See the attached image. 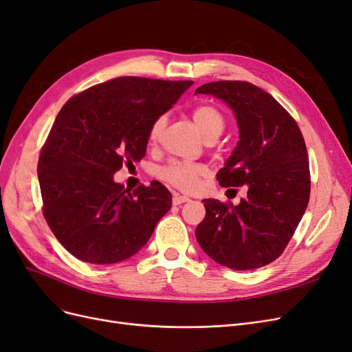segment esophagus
Segmentation results:
<instances>
[{
  "label": "esophagus",
  "instance_id": "obj_1",
  "mask_svg": "<svg viewBox=\"0 0 352 352\" xmlns=\"http://www.w3.org/2000/svg\"><path fill=\"white\" fill-rule=\"evenodd\" d=\"M190 198L186 195H179V194H173V206H180L184 204V202H188Z\"/></svg>",
  "mask_w": 352,
  "mask_h": 352
}]
</instances>
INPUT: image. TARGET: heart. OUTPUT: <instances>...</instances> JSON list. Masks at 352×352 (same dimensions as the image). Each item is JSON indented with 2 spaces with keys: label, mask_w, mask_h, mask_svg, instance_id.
Here are the masks:
<instances>
[{
  "label": "heart",
  "mask_w": 352,
  "mask_h": 352,
  "mask_svg": "<svg viewBox=\"0 0 352 352\" xmlns=\"http://www.w3.org/2000/svg\"><path fill=\"white\" fill-rule=\"evenodd\" d=\"M192 119L198 129L206 138L220 135V132L225 127V117H223L221 111L211 104H201L192 111ZM166 124V117L158 116L153 122L150 132H148V140L151 142H155L160 135H162ZM206 173V168L201 164L195 163H182L175 162L170 163L158 170V176L162 177L170 185H173L179 189L190 190L197 186L198 179Z\"/></svg>",
  "instance_id": "obj_1"
}]
</instances>
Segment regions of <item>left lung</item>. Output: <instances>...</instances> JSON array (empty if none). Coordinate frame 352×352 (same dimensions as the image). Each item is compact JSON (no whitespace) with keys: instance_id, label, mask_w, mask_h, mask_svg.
Masks as SVG:
<instances>
[{"instance_id":"obj_1","label":"left lung","mask_w":352,"mask_h":352,"mask_svg":"<svg viewBox=\"0 0 352 352\" xmlns=\"http://www.w3.org/2000/svg\"><path fill=\"white\" fill-rule=\"evenodd\" d=\"M210 94L233 110L239 141L225 167L221 186L248 185L238 206L204 199L206 217L197 226L199 247L233 270L267 265L285 251L310 199V166L294 117L269 92L243 80L210 82Z\"/></svg>"}]
</instances>
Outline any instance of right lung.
Masks as SVG:
<instances>
[{"label": "right lung", "instance_id": "right-lung-1", "mask_svg": "<svg viewBox=\"0 0 352 352\" xmlns=\"http://www.w3.org/2000/svg\"><path fill=\"white\" fill-rule=\"evenodd\" d=\"M192 83L122 76L63 105L41 150L38 179L48 226L74 257L119 263L151 238L172 194L157 180L131 192L113 176L141 162L153 122Z\"/></svg>", "mask_w": 352, "mask_h": 352}]
</instances>
